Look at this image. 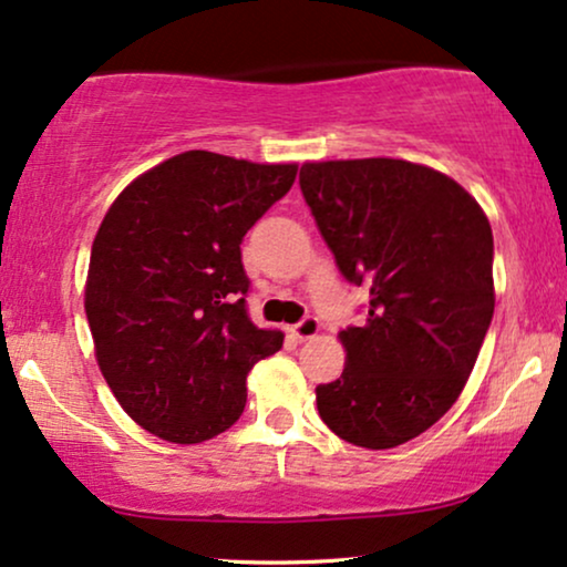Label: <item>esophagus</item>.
Here are the masks:
<instances>
[{
    "label": "esophagus",
    "mask_w": 567,
    "mask_h": 567,
    "mask_svg": "<svg viewBox=\"0 0 567 567\" xmlns=\"http://www.w3.org/2000/svg\"><path fill=\"white\" fill-rule=\"evenodd\" d=\"M319 329H321V324L317 317H303L296 327H292V334H296L298 340H311V337L319 334Z\"/></svg>",
    "instance_id": "obj_1"
}]
</instances>
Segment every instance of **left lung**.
I'll use <instances>...</instances> for the list:
<instances>
[{
    "mask_svg": "<svg viewBox=\"0 0 567 567\" xmlns=\"http://www.w3.org/2000/svg\"><path fill=\"white\" fill-rule=\"evenodd\" d=\"M300 190L369 317L340 332L342 377L317 386L350 444L398 447L453 408L494 313L492 227L453 177L403 159L306 162Z\"/></svg>",
    "mask_w": 567,
    "mask_h": 567,
    "instance_id": "obj_1",
    "label": "left lung"
}]
</instances>
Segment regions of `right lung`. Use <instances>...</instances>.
I'll list each match as a JSON object with an SVG mask.
<instances>
[{
	"label": "right lung",
	"instance_id": "add662e5",
	"mask_svg": "<svg viewBox=\"0 0 567 567\" xmlns=\"http://www.w3.org/2000/svg\"><path fill=\"white\" fill-rule=\"evenodd\" d=\"M298 164L185 152L120 193L99 227L85 317L99 369L135 424L196 444L230 429L246 377L282 348L250 321L240 243Z\"/></svg>",
	"mask_w": 567,
	"mask_h": 567
}]
</instances>
